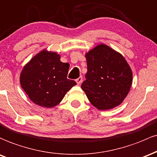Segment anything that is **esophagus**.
Here are the masks:
<instances>
[{"label": "esophagus", "mask_w": 157, "mask_h": 157, "mask_svg": "<svg viewBox=\"0 0 157 157\" xmlns=\"http://www.w3.org/2000/svg\"><path fill=\"white\" fill-rule=\"evenodd\" d=\"M75 82H76V83H77V84H82V76H80V77H78V78L76 79V80H75Z\"/></svg>", "instance_id": "esophagus-1"}]
</instances>
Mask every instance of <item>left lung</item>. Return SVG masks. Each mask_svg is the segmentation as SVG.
Wrapping results in <instances>:
<instances>
[{
	"label": "left lung",
	"instance_id": "8db88e82",
	"mask_svg": "<svg viewBox=\"0 0 157 157\" xmlns=\"http://www.w3.org/2000/svg\"><path fill=\"white\" fill-rule=\"evenodd\" d=\"M86 80L82 89L90 103L99 110L119 106L128 96L133 73L121 54L101 44L85 54Z\"/></svg>",
	"mask_w": 157,
	"mask_h": 157
}]
</instances>
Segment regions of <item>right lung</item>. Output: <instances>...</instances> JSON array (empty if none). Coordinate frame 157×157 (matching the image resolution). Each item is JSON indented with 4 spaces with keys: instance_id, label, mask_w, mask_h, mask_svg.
<instances>
[{
    "instance_id": "right-lung-1",
    "label": "right lung",
    "mask_w": 157,
    "mask_h": 157,
    "mask_svg": "<svg viewBox=\"0 0 157 157\" xmlns=\"http://www.w3.org/2000/svg\"><path fill=\"white\" fill-rule=\"evenodd\" d=\"M60 59L57 52L43 50L32 58L21 73V86L29 99L39 106H56L76 84L67 78L70 64Z\"/></svg>"
}]
</instances>
